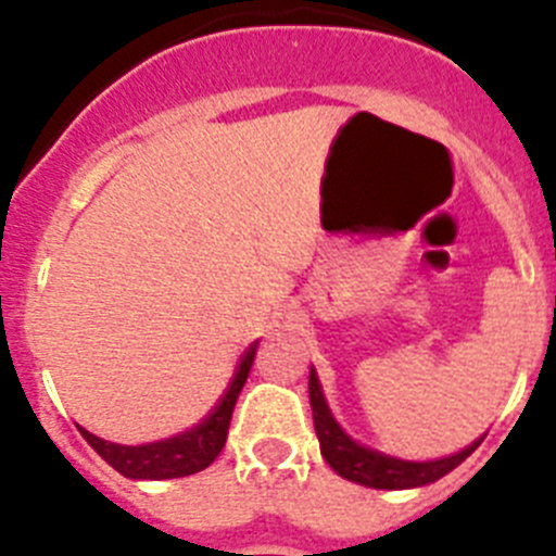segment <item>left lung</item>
<instances>
[{
	"label": "left lung",
	"mask_w": 556,
	"mask_h": 556,
	"mask_svg": "<svg viewBox=\"0 0 556 556\" xmlns=\"http://www.w3.org/2000/svg\"><path fill=\"white\" fill-rule=\"evenodd\" d=\"M308 401H312V415H314V431H317V440H320V451L326 456V462L337 470L342 479L356 481V484H365V488L376 490H406V488H424L431 481L443 479L445 473L459 465V462L468 459L479 443L468 445L465 451L454 456H445V459L434 462H406L395 459V456H384L378 451L365 448L358 445L356 440L339 429V424L331 417L326 397H323L320 381H317V372H308Z\"/></svg>",
	"instance_id": "left-lung-1"
}]
</instances>
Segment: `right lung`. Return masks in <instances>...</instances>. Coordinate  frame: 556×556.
Returning <instances> with one entry per match:
<instances>
[{
    "mask_svg": "<svg viewBox=\"0 0 556 556\" xmlns=\"http://www.w3.org/2000/svg\"><path fill=\"white\" fill-rule=\"evenodd\" d=\"M255 345H258V342H253V345L248 348V353H244L242 365L236 370L233 381H230L223 401H219V404L208 412V417L200 420L194 429L150 445L105 443V440H100V437H94L86 429H80L83 437H86L88 445H91L113 470H119L127 479H178V476L200 473V470L208 468L211 462L219 456V451L225 448L230 415H233L236 397L242 392L250 367H253Z\"/></svg>",
    "mask_w": 556,
    "mask_h": 556,
    "instance_id": "add662e5",
    "label": "right lung"
}]
</instances>
